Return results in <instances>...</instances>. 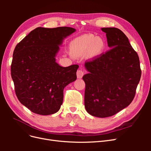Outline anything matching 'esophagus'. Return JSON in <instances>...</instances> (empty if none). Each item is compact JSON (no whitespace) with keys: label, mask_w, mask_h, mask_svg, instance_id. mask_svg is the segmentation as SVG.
I'll return each mask as SVG.
<instances>
[{"label":"esophagus","mask_w":151,"mask_h":151,"mask_svg":"<svg viewBox=\"0 0 151 151\" xmlns=\"http://www.w3.org/2000/svg\"><path fill=\"white\" fill-rule=\"evenodd\" d=\"M84 71H83L81 69H79L77 71V77L78 79H81L84 76Z\"/></svg>","instance_id":"34e87169"}]
</instances>
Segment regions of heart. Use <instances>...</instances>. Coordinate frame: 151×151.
<instances>
[{
	"mask_svg": "<svg viewBox=\"0 0 151 151\" xmlns=\"http://www.w3.org/2000/svg\"><path fill=\"white\" fill-rule=\"evenodd\" d=\"M105 48L104 40L93 34H86L76 38L70 44V52L73 56L80 57L87 55L89 58L99 57Z\"/></svg>",
	"mask_w": 151,
	"mask_h": 151,
	"instance_id": "obj_1",
	"label": "heart"
}]
</instances>
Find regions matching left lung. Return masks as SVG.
<instances>
[{
    "label": "left lung",
    "instance_id": "obj_1",
    "mask_svg": "<svg viewBox=\"0 0 151 151\" xmlns=\"http://www.w3.org/2000/svg\"><path fill=\"white\" fill-rule=\"evenodd\" d=\"M111 48L92 61L87 62L84 105L91 115L111 116L133 101L141 77L139 58L129 39L116 28H103Z\"/></svg>",
    "mask_w": 151,
    "mask_h": 151
}]
</instances>
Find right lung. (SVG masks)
<instances>
[{
  "mask_svg": "<svg viewBox=\"0 0 151 151\" xmlns=\"http://www.w3.org/2000/svg\"><path fill=\"white\" fill-rule=\"evenodd\" d=\"M76 31L70 27H38L16 45L11 77L17 99L32 112L57 113L63 103V89L76 80L79 65L63 67L55 58L63 40Z\"/></svg>",
  "mask_w": 151,
  "mask_h": 151,
  "instance_id": "add662e5",
  "label": "right lung"
}]
</instances>
